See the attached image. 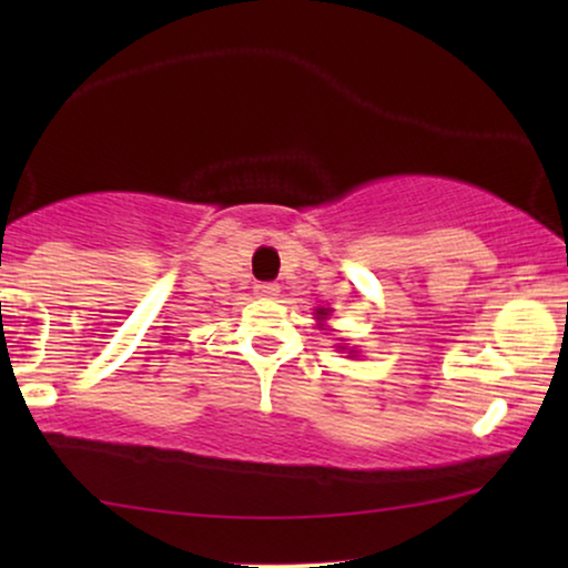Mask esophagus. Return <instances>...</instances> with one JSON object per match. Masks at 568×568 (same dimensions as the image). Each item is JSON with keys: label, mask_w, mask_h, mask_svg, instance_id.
Returning a JSON list of instances; mask_svg holds the SVG:
<instances>
[{"label": "esophagus", "mask_w": 568, "mask_h": 568, "mask_svg": "<svg viewBox=\"0 0 568 568\" xmlns=\"http://www.w3.org/2000/svg\"><path fill=\"white\" fill-rule=\"evenodd\" d=\"M253 292L258 294V297H266V300H274L278 294V284L276 282H258L253 286Z\"/></svg>", "instance_id": "34e87169"}]
</instances>
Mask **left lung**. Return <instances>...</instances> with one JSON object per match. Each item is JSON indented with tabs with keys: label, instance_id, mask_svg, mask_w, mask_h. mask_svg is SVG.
<instances>
[{
	"label": "left lung",
	"instance_id": "left-lung-1",
	"mask_svg": "<svg viewBox=\"0 0 568 568\" xmlns=\"http://www.w3.org/2000/svg\"><path fill=\"white\" fill-rule=\"evenodd\" d=\"M321 315H328V313H325V310H317V317H321Z\"/></svg>",
	"mask_w": 568,
	"mask_h": 568
}]
</instances>
